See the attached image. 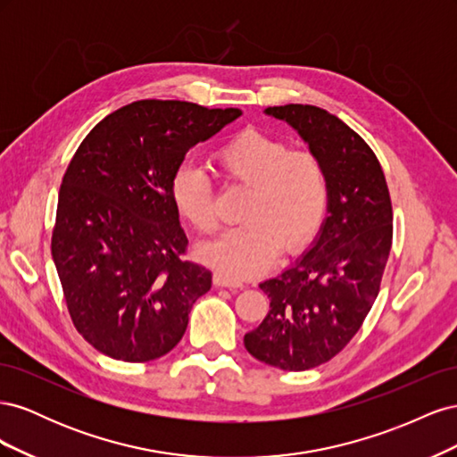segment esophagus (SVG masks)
Segmentation results:
<instances>
[{
    "instance_id": "esophagus-1",
    "label": "esophagus",
    "mask_w": 457,
    "mask_h": 457,
    "mask_svg": "<svg viewBox=\"0 0 457 457\" xmlns=\"http://www.w3.org/2000/svg\"><path fill=\"white\" fill-rule=\"evenodd\" d=\"M213 284L219 286V287H228V289H242L244 287L242 282L234 280L232 276H228L225 272H215L213 274Z\"/></svg>"
}]
</instances>
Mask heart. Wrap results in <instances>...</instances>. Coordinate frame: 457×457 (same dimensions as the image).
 Here are the masks:
<instances>
[{"label":"heart","mask_w":457,"mask_h":457,"mask_svg":"<svg viewBox=\"0 0 457 457\" xmlns=\"http://www.w3.org/2000/svg\"><path fill=\"white\" fill-rule=\"evenodd\" d=\"M213 163L225 183L250 187V195L244 225L202 245V259L232 278H252L265 272L280 250L294 255L314 240L329 204L328 173L314 152L292 150L278 137L244 129L213 152ZM170 196L179 217L196 232L207 237L217 230L213 187L196 165H179Z\"/></svg>","instance_id":"b5f03b06"}]
</instances>
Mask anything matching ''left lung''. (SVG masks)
I'll return each instance as SVG.
<instances>
[{
    "mask_svg": "<svg viewBox=\"0 0 457 457\" xmlns=\"http://www.w3.org/2000/svg\"><path fill=\"white\" fill-rule=\"evenodd\" d=\"M265 112L297 129L328 173V217L311 250L259 287L270 311L244 345L269 366L303 371L339 354L361 329L393 244V205L381 163L361 135L311 104Z\"/></svg>",
    "mask_w": 457,
    "mask_h": 457,
    "instance_id": "obj_1",
    "label": "left lung"
}]
</instances>
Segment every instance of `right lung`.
<instances>
[{
  "label": "right lung",
  "mask_w": 457,
  "mask_h": 457,
  "mask_svg": "<svg viewBox=\"0 0 457 457\" xmlns=\"http://www.w3.org/2000/svg\"><path fill=\"white\" fill-rule=\"evenodd\" d=\"M242 112L137 101L108 114L62 177L51 253L76 329L103 354L148 362L181 341L212 272L187 261L170 196L187 152Z\"/></svg>",
  "instance_id": "right-lung-1"
}]
</instances>
